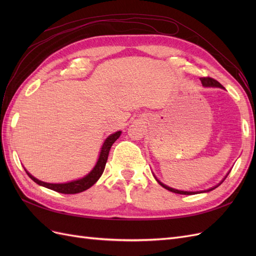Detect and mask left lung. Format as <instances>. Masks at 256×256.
Segmentation results:
<instances>
[{
	"label": "left lung",
	"instance_id": "8db88e82",
	"mask_svg": "<svg viewBox=\"0 0 256 256\" xmlns=\"http://www.w3.org/2000/svg\"><path fill=\"white\" fill-rule=\"evenodd\" d=\"M200 82H202V84H203V86H205V88H224L222 85L216 81V80H214V79H212V78H209V76H204V78H200ZM230 174V172L226 174V176L223 178V180H221V182L220 184H218L216 186H214V187H212V188H210V189H207V190H204V191H182V190H177V189H173V188H171V187H168V186H166V184H162L160 180H158L156 177V180L162 186V187L164 188H166V190H168V191H171V192H174V193H178V194H186V196H190V194H196V193H202V192H209V191H212V190H214V189H216V187H219V186L224 182V180H226V178L228 177V175Z\"/></svg>",
	"mask_w": 256,
	"mask_h": 256
}]
</instances>
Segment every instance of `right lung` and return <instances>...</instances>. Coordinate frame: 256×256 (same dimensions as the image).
Here are the masks:
<instances>
[{"label": "right lung", "mask_w": 256, "mask_h": 256, "mask_svg": "<svg viewBox=\"0 0 256 256\" xmlns=\"http://www.w3.org/2000/svg\"><path fill=\"white\" fill-rule=\"evenodd\" d=\"M120 134H122V131H116L115 134H112L111 136H109L106 138V141L102 147V150H100V154H99V158L96 162V166L88 175H85L83 178H80V180H72V182H65V184H50V182H44L37 180V178H35L33 175H30L26 171V172L30 176V180H34L36 184H38L40 186H42V187L51 189L53 191L64 193V194H74V193L83 192L85 190H88V188H90L92 186L99 180L100 176L102 175V173L104 171L106 160H108V156H109V152H110L111 146L120 138Z\"/></svg>", "instance_id": "obj_1"}]
</instances>
